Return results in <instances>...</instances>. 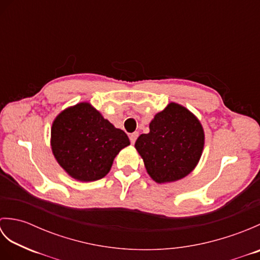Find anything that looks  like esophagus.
I'll return each instance as SVG.
<instances>
[{"instance_id":"obj_1","label":"esophagus","mask_w":260,"mask_h":260,"mask_svg":"<svg viewBox=\"0 0 260 260\" xmlns=\"http://www.w3.org/2000/svg\"><path fill=\"white\" fill-rule=\"evenodd\" d=\"M137 137H139V133H137V132H134V133H132V134L129 135V140H131L132 144H134V143L136 142Z\"/></svg>"}]
</instances>
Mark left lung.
I'll list each match as a JSON object with an SVG mask.
<instances>
[{
	"label": "left lung",
	"instance_id": "8db88e82",
	"mask_svg": "<svg viewBox=\"0 0 260 260\" xmlns=\"http://www.w3.org/2000/svg\"><path fill=\"white\" fill-rule=\"evenodd\" d=\"M203 147L204 131L200 120L176 103H170L155 114L150 133L140 135L135 143L148 175L159 184L189 175L200 161Z\"/></svg>",
	"mask_w": 260,
	"mask_h": 260
}]
</instances>
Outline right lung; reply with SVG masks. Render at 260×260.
Instances as JSON below:
<instances>
[{"instance_id":"1","label":"right lung","mask_w":260,"mask_h":260,"mask_svg":"<svg viewBox=\"0 0 260 260\" xmlns=\"http://www.w3.org/2000/svg\"><path fill=\"white\" fill-rule=\"evenodd\" d=\"M50 144L66 173L77 181L92 182L108 174L114 158L131 142L90 103L82 102L57 115Z\"/></svg>"}]
</instances>
